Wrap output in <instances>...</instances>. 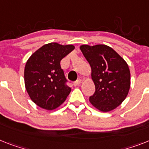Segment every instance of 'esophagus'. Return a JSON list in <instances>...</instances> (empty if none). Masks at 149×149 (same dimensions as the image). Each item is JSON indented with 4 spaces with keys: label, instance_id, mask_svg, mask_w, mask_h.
Returning <instances> with one entry per match:
<instances>
[{
    "label": "esophagus",
    "instance_id": "esophagus-1",
    "mask_svg": "<svg viewBox=\"0 0 149 149\" xmlns=\"http://www.w3.org/2000/svg\"><path fill=\"white\" fill-rule=\"evenodd\" d=\"M80 82H81L80 79H78V80H77L76 82H73V85H74V86H78L80 85Z\"/></svg>",
    "mask_w": 149,
    "mask_h": 149
}]
</instances>
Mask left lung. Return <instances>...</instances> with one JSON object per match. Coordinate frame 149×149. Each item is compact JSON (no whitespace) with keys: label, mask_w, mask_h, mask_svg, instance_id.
<instances>
[{"label":"left lung","mask_w":149,"mask_h":149,"mask_svg":"<svg viewBox=\"0 0 149 149\" xmlns=\"http://www.w3.org/2000/svg\"><path fill=\"white\" fill-rule=\"evenodd\" d=\"M80 50L91 66L95 86L89 102L103 112L115 109L124 101L130 88V72L127 62L105 45H84Z\"/></svg>","instance_id":"obj_1"}]
</instances>
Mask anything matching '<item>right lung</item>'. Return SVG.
Returning <instances> with one entry per match:
<instances>
[{"label":"right lung","instance_id":"obj_1","mask_svg":"<svg viewBox=\"0 0 149 149\" xmlns=\"http://www.w3.org/2000/svg\"><path fill=\"white\" fill-rule=\"evenodd\" d=\"M72 45L49 43L32 54L26 63L24 80L32 101L51 111L65 102L71 88L61 67V61L74 49Z\"/></svg>","mask_w":149,"mask_h":149}]
</instances>
